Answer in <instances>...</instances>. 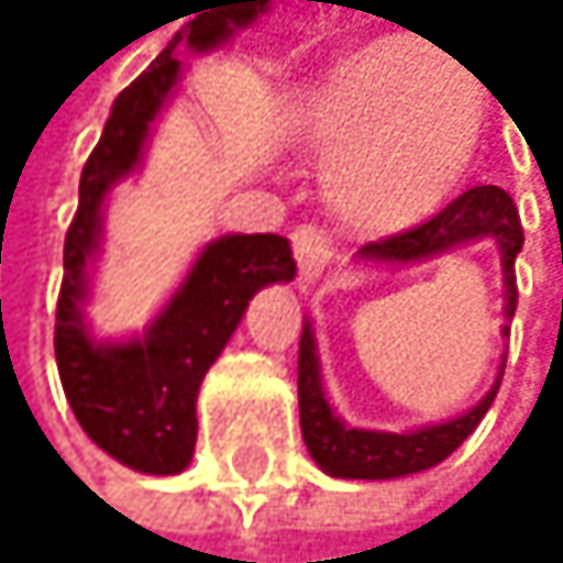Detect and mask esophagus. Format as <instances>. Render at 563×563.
I'll return each instance as SVG.
<instances>
[{"label":"esophagus","mask_w":563,"mask_h":563,"mask_svg":"<svg viewBox=\"0 0 563 563\" xmlns=\"http://www.w3.org/2000/svg\"><path fill=\"white\" fill-rule=\"evenodd\" d=\"M290 243H294V260H297V284L300 290H310L317 287L323 273H328L331 266V256H334V243H331V235L317 229V225H300L294 235H290Z\"/></svg>","instance_id":"34e87169"}]
</instances>
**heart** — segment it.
Listing matches in <instances>:
<instances>
[{
  "mask_svg": "<svg viewBox=\"0 0 563 563\" xmlns=\"http://www.w3.org/2000/svg\"><path fill=\"white\" fill-rule=\"evenodd\" d=\"M294 131L328 162L334 209L364 232H398L435 212L470 175L486 93L456 56L405 36L334 59L303 93Z\"/></svg>",
  "mask_w": 563,
  "mask_h": 563,
  "instance_id": "obj_1",
  "label": "heart"
}]
</instances>
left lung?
I'll use <instances>...</instances> for the list:
<instances>
[{
	"label": "left lung",
	"mask_w": 563,
	"mask_h": 563,
	"mask_svg": "<svg viewBox=\"0 0 563 563\" xmlns=\"http://www.w3.org/2000/svg\"><path fill=\"white\" fill-rule=\"evenodd\" d=\"M489 240L500 250L504 266V317L514 320L517 310V253L523 250V225L517 216L514 199L496 185H476L456 202H449L439 216L429 222L395 232L388 240L367 243L357 250V260L364 263H419L439 253H449L463 243ZM510 328H504V338ZM500 378L496 375L493 388L476 401L466 416L449 419L439 426H426L416 432H367V429H347L323 395L320 385V364H317V341L310 323H303L300 334V361H297V395H300V429L303 442L310 449L313 463L341 479H395L408 473H422L429 466H439L449 452H456L466 435L479 426L486 408L493 405L496 391H500Z\"/></svg>",
	"instance_id": "obj_1"
}]
</instances>
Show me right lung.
I'll list each match as a JSON object with an SVG mask.
<instances>
[{"instance_id": "1", "label": "right lung", "mask_w": 563, "mask_h": 563, "mask_svg": "<svg viewBox=\"0 0 563 563\" xmlns=\"http://www.w3.org/2000/svg\"><path fill=\"white\" fill-rule=\"evenodd\" d=\"M266 2H232L216 15L196 19L188 36L175 33L162 56L118 93L80 175V206L63 243L53 334L56 367L80 429L107 456L137 473L175 476L191 463L199 435L196 398L206 372L240 328L253 294L294 279L297 263L284 235H222L199 253L144 338L100 344L84 323V300L87 269L100 250L103 199L141 165L151 124L181 77L175 49L188 43L196 53H206L225 43L232 26H250Z\"/></svg>"}]
</instances>
